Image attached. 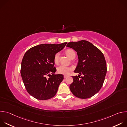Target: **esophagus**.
Instances as JSON below:
<instances>
[{"instance_id": "obj_1", "label": "esophagus", "mask_w": 127, "mask_h": 127, "mask_svg": "<svg viewBox=\"0 0 127 127\" xmlns=\"http://www.w3.org/2000/svg\"><path fill=\"white\" fill-rule=\"evenodd\" d=\"M67 77H68L67 75H64V78H67Z\"/></svg>"}]
</instances>
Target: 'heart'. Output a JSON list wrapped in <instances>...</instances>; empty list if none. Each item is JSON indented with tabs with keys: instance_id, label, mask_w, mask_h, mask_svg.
<instances>
[{
	"instance_id": "1",
	"label": "heart",
	"mask_w": 127,
	"mask_h": 127,
	"mask_svg": "<svg viewBox=\"0 0 127 127\" xmlns=\"http://www.w3.org/2000/svg\"><path fill=\"white\" fill-rule=\"evenodd\" d=\"M73 53H75L73 50H72L71 49H68L66 50V55L69 57L70 58L71 57L72 54H73ZM59 53H56L55 55V57H54V62H55V64H57L59 62ZM72 68L66 66L65 65H60L57 68V72L58 73L61 74H64V75H68L69 74L70 72L72 71Z\"/></svg>"
}]
</instances>
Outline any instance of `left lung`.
Wrapping results in <instances>:
<instances>
[{
	"instance_id": "1",
	"label": "left lung",
	"mask_w": 127,
	"mask_h": 127,
	"mask_svg": "<svg viewBox=\"0 0 127 127\" xmlns=\"http://www.w3.org/2000/svg\"><path fill=\"white\" fill-rule=\"evenodd\" d=\"M66 47L75 50L78 59L74 72L79 73V75L72 76L73 82L69 86L71 92L80 98L92 97L101 88L106 73L103 53L92 43L85 40L69 42ZM81 74L83 76L80 77Z\"/></svg>"
}]
</instances>
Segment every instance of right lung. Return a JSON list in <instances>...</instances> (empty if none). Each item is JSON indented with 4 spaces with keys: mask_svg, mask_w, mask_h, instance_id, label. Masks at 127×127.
Listing matches in <instances>:
<instances>
[{
    "mask_svg": "<svg viewBox=\"0 0 127 127\" xmlns=\"http://www.w3.org/2000/svg\"><path fill=\"white\" fill-rule=\"evenodd\" d=\"M67 43L41 44L25 54L21 74L28 93L35 98L47 100L56 95L64 77L62 74H55L54 57Z\"/></svg>",
    "mask_w": 127,
    "mask_h": 127,
    "instance_id": "add662e5",
    "label": "right lung"
}]
</instances>
